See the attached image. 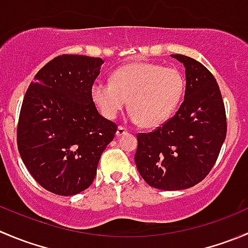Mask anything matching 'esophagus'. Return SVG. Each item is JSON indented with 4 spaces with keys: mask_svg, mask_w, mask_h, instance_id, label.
<instances>
[{
    "mask_svg": "<svg viewBox=\"0 0 248 248\" xmlns=\"http://www.w3.org/2000/svg\"><path fill=\"white\" fill-rule=\"evenodd\" d=\"M126 133H127L126 128H124V127H122V126L117 127V131H116V136L117 137H122V136H124V134H126Z\"/></svg>",
    "mask_w": 248,
    "mask_h": 248,
    "instance_id": "1",
    "label": "esophagus"
}]
</instances>
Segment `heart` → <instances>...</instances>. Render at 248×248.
I'll return each mask as SVG.
<instances>
[{
	"label": "heart",
	"instance_id": "1",
	"mask_svg": "<svg viewBox=\"0 0 248 248\" xmlns=\"http://www.w3.org/2000/svg\"><path fill=\"white\" fill-rule=\"evenodd\" d=\"M183 91L184 78L177 69L139 62L117 69L111 82L93 83L91 95L105 119H116L128 102L129 120L154 128L170 119Z\"/></svg>",
	"mask_w": 248,
	"mask_h": 248
}]
</instances>
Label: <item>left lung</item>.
<instances>
[{
    "label": "left lung",
    "mask_w": 248,
    "mask_h": 248,
    "mask_svg": "<svg viewBox=\"0 0 248 248\" xmlns=\"http://www.w3.org/2000/svg\"><path fill=\"white\" fill-rule=\"evenodd\" d=\"M185 68V94L162 127L139 133L134 161L143 179L161 190H182L212 170L227 136L222 94L212 74L198 60L172 54Z\"/></svg>",
    "instance_id": "8db88e82"
}]
</instances>
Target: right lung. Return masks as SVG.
<instances>
[{
	"mask_svg": "<svg viewBox=\"0 0 248 248\" xmlns=\"http://www.w3.org/2000/svg\"><path fill=\"white\" fill-rule=\"evenodd\" d=\"M103 64L87 55L54 58L36 74L24 97L19 154L33 179L57 195H76L92 184L100 156L117 131L91 95Z\"/></svg>",
	"mask_w": 248,
	"mask_h": 248,
	"instance_id": "right-lung-1",
	"label": "right lung"
}]
</instances>
